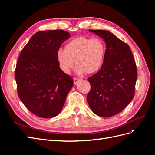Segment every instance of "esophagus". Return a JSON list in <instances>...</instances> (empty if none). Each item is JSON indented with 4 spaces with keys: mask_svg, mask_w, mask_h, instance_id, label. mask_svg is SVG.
Instances as JSON below:
<instances>
[{
    "mask_svg": "<svg viewBox=\"0 0 155 155\" xmlns=\"http://www.w3.org/2000/svg\"><path fill=\"white\" fill-rule=\"evenodd\" d=\"M80 81V79H79L78 78H74V85H77L78 83Z\"/></svg>",
    "mask_w": 155,
    "mask_h": 155,
    "instance_id": "1",
    "label": "esophagus"
}]
</instances>
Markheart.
I'll return each mask as SVG.
<instances>
[{"label":"heart","mask_w":155,"mask_h":155,"mask_svg":"<svg viewBox=\"0 0 155 155\" xmlns=\"http://www.w3.org/2000/svg\"><path fill=\"white\" fill-rule=\"evenodd\" d=\"M105 51V45L100 39L81 36L67 43L64 50L59 49L57 59L64 73H70L76 61V70L78 74H92L102 67Z\"/></svg>","instance_id":"heart-1"}]
</instances>
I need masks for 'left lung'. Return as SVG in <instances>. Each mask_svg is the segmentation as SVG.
Masks as SVG:
<instances>
[{
    "label": "left lung",
    "mask_w": 155,
    "mask_h": 155,
    "mask_svg": "<svg viewBox=\"0 0 155 155\" xmlns=\"http://www.w3.org/2000/svg\"><path fill=\"white\" fill-rule=\"evenodd\" d=\"M106 43L104 61L101 69L91 78L87 101L94 113L101 117L118 114L134 95L137 70L129 46L111 32L89 30Z\"/></svg>",
    "instance_id": "obj_1"
}]
</instances>
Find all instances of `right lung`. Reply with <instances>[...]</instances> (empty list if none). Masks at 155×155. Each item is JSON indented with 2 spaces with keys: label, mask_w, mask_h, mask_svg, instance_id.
Returning a JSON list of instances; mask_svg holds the SVG:
<instances>
[{
  "label": "right lung",
  "mask_w": 155,
  "mask_h": 155,
  "mask_svg": "<svg viewBox=\"0 0 155 155\" xmlns=\"http://www.w3.org/2000/svg\"><path fill=\"white\" fill-rule=\"evenodd\" d=\"M68 32L40 31L20 54L15 76L18 97L33 114L43 118L58 116L74 85L71 76L60 68L57 53Z\"/></svg>",
  "instance_id": "add662e5"
}]
</instances>
